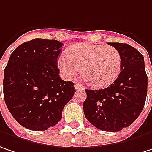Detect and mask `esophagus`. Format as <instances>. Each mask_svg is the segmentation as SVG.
Masks as SVG:
<instances>
[{"label":"esophagus","mask_w":152,"mask_h":152,"mask_svg":"<svg viewBox=\"0 0 152 152\" xmlns=\"http://www.w3.org/2000/svg\"><path fill=\"white\" fill-rule=\"evenodd\" d=\"M75 88H76V90H84L85 89L84 87L81 83H75Z\"/></svg>","instance_id":"esophagus-1"}]
</instances>
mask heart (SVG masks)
Masks as SVG:
<instances>
[{
	"mask_svg": "<svg viewBox=\"0 0 152 152\" xmlns=\"http://www.w3.org/2000/svg\"><path fill=\"white\" fill-rule=\"evenodd\" d=\"M122 58L113 46L100 44L79 43L59 56L58 65L67 78H71L81 69L87 84L94 88L112 84L121 73Z\"/></svg>",
	"mask_w": 152,
	"mask_h": 152,
	"instance_id": "b5f03b06",
	"label": "heart"
}]
</instances>
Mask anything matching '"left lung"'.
I'll return each instance as SVG.
<instances>
[{
  "label": "left lung",
  "instance_id": "left-lung-1",
  "mask_svg": "<svg viewBox=\"0 0 152 152\" xmlns=\"http://www.w3.org/2000/svg\"><path fill=\"white\" fill-rule=\"evenodd\" d=\"M121 54V73L104 89H86L83 104L86 119L96 128L118 132L129 126L142 112L147 95V75L143 55L123 43H108Z\"/></svg>",
  "mask_w": 152,
  "mask_h": 152
}]
</instances>
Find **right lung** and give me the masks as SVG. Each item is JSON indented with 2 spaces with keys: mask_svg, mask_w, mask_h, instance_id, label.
Returning a JSON list of instances; mask_svg holds the SVG:
<instances>
[{
  "mask_svg": "<svg viewBox=\"0 0 152 152\" xmlns=\"http://www.w3.org/2000/svg\"><path fill=\"white\" fill-rule=\"evenodd\" d=\"M63 44L34 39L19 45L4 69L5 103L22 126L45 131L56 126L76 92L72 82L59 76L58 58Z\"/></svg>",
  "mask_w": 152,
  "mask_h": 152,
  "instance_id": "obj_1",
  "label": "right lung"
}]
</instances>
